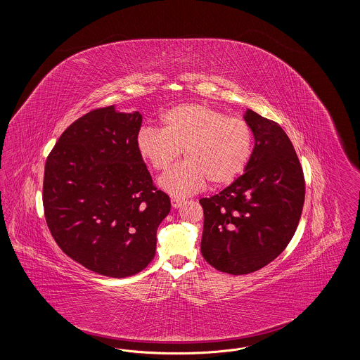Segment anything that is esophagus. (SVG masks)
Here are the masks:
<instances>
[{"label":"esophagus","mask_w":360,"mask_h":360,"mask_svg":"<svg viewBox=\"0 0 360 360\" xmlns=\"http://www.w3.org/2000/svg\"><path fill=\"white\" fill-rule=\"evenodd\" d=\"M184 204V200L182 198H178V197H172V205L174 207H179V206Z\"/></svg>","instance_id":"obj_1"}]
</instances>
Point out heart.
I'll return each instance as SVG.
<instances>
[{
    "instance_id": "1",
    "label": "heart",
    "mask_w": 360,
    "mask_h": 360,
    "mask_svg": "<svg viewBox=\"0 0 360 360\" xmlns=\"http://www.w3.org/2000/svg\"><path fill=\"white\" fill-rule=\"evenodd\" d=\"M162 129L140 128L137 151L156 172H165L182 151L186 160L163 174L159 185L175 197L226 186L247 169L254 151L251 125L204 103H182L166 110Z\"/></svg>"
}]
</instances>
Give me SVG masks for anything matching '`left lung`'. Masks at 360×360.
I'll return each instance as SVG.
<instances>
[{
  "instance_id": "obj_1",
  "label": "left lung",
  "mask_w": 360,
  "mask_h": 360,
  "mask_svg": "<svg viewBox=\"0 0 360 360\" xmlns=\"http://www.w3.org/2000/svg\"><path fill=\"white\" fill-rule=\"evenodd\" d=\"M255 147L245 172L210 198H201V252L226 274H250L282 254L300 223L305 201L302 166L290 139L273 120L244 115Z\"/></svg>"
}]
</instances>
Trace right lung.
I'll use <instances>...</instances> for the list:
<instances>
[{
  "mask_svg": "<svg viewBox=\"0 0 360 360\" xmlns=\"http://www.w3.org/2000/svg\"><path fill=\"white\" fill-rule=\"evenodd\" d=\"M141 115L90 110L60 135L46 160L44 216L60 250L87 270L125 278L154 259L170 212L139 154Z\"/></svg>",
  "mask_w": 360,
  "mask_h": 360,
  "instance_id": "add662e5",
  "label": "right lung"
}]
</instances>
